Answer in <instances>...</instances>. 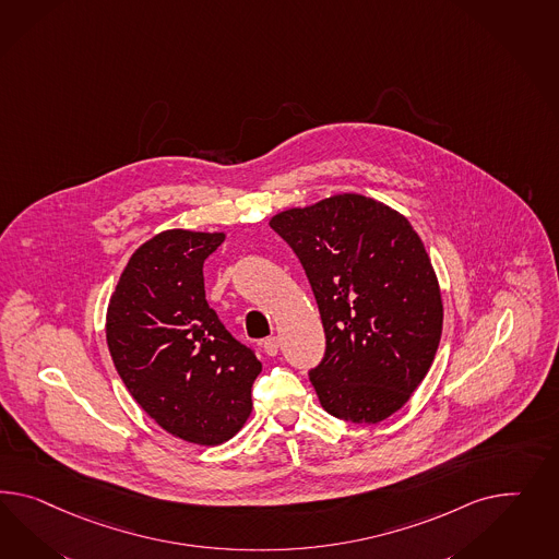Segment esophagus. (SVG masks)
<instances>
[{
    "instance_id": "1",
    "label": "esophagus",
    "mask_w": 559,
    "mask_h": 559,
    "mask_svg": "<svg viewBox=\"0 0 559 559\" xmlns=\"http://www.w3.org/2000/svg\"><path fill=\"white\" fill-rule=\"evenodd\" d=\"M262 347H264V352H266L269 356H276V354H278V347H281V344H278V337H269V340H264Z\"/></svg>"
}]
</instances>
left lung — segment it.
Returning <instances> with one entry per match:
<instances>
[{
  "instance_id": "1",
  "label": "left lung",
  "mask_w": 559,
  "mask_h": 559,
  "mask_svg": "<svg viewBox=\"0 0 559 559\" xmlns=\"http://www.w3.org/2000/svg\"><path fill=\"white\" fill-rule=\"evenodd\" d=\"M318 299L325 356L309 380L337 419L380 423L429 372L443 328L438 274L419 234L386 203L337 193L272 215Z\"/></svg>"
}]
</instances>
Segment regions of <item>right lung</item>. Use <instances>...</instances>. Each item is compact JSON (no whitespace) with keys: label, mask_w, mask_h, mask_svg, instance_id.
Listing matches in <instances>:
<instances>
[{"label":"right lung","mask_w":559,"mask_h":559,"mask_svg":"<svg viewBox=\"0 0 559 559\" xmlns=\"http://www.w3.org/2000/svg\"><path fill=\"white\" fill-rule=\"evenodd\" d=\"M226 231L165 229L130 257L107 305L114 366L166 433L219 445L252 413L262 364L205 301L203 262Z\"/></svg>","instance_id":"add662e5"}]
</instances>
